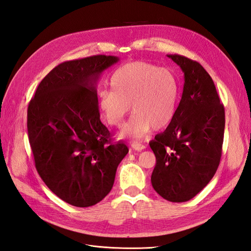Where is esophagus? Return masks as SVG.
<instances>
[{
  "instance_id": "obj_1",
  "label": "esophagus",
  "mask_w": 251,
  "mask_h": 251,
  "mask_svg": "<svg viewBox=\"0 0 251 251\" xmlns=\"http://www.w3.org/2000/svg\"><path fill=\"white\" fill-rule=\"evenodd\" d=\"M131 147H132L133 150L138 151H140L146 149V146H143V144H141V143H135V142L131 144Z\"/></svg>"
}]
</instances>
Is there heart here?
Returning <instances> with one entry per match:
<instances>
[{
  "label": "heart",
  "mask_w": 251,
  "mask_h": 251,
  "mask_svg": "<svg viewBox=\"0 0 251 251\" xmlns=\"http://www.w3.org/2000/svg\"><path fill=\"white\" fill-rule=\"evenodd\" d=\"M111 87L98 93V105L107 123L119 127L132 107L135 112L121 137L141 139L153 127L169 126L176 115L180 88L168 69L146 62L127 63L114 72Z\"/></svg>",
  "instance_id": "b5f03b06"
}]
</instances>
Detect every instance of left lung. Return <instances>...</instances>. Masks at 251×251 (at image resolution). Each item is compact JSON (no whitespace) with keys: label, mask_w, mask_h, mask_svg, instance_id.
<instances>
[{"label":"left lung","mask_w":251,"mask_h":251,"mask_svg":"<svg viewBox=\"0 0 251 251\" xmlns=\"http://www.w3.org/2000/svg\"><path fill=\"white\" fill-rule=\"evenodd\" d=\"M168 56L184 73L183 93L172 124L150 142L156 156L151 181L163 199L185 202L217 172L225 111L210 75L198 62L178 54Z\"/></svg>","instance_id":"1"}]
</instances>
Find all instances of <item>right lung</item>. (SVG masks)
Returning <instances> with one entry per match:
<instances>
[{"label":"right lung","instance_id":"add662e5","mask_svg":"<svg viewBox=\"0 0 251 251\" xmlns=\"http://www.w3.org/2000/svg\"><path fill=\"white\" fill-rule=\"evenodd\" d=\"M119 60L93 55L59 64L40 82L27 111L35 168L51 192L76 207L100 202L127 154L100 121L96 83Z\"/></svg>","mask_w":251,"mask_h":251}]
</instances>
